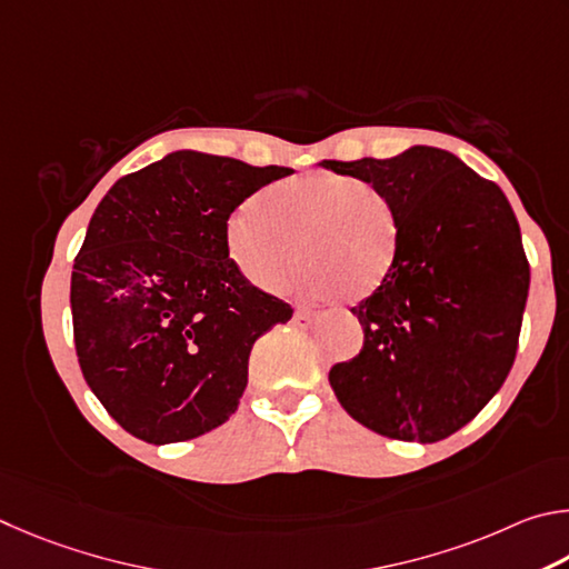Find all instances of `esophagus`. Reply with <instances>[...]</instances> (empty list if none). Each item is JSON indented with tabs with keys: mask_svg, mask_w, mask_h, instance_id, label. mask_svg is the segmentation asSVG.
Masks as SVG:
<instances>
[{
	"mask_svg": "<svg viewBox=\"0 0 569 569\" xmlns=\"http://www.w3.org/2000/svg\"><path fill=\"white\" fill-rule=\"evenodd\" d=\"M292 325H295V327H302V330H307V327L312 325V312L297 310V312L292 315Z\"/></svg>",
	"mask_w": 569,
	"mask_h": 569,
	"instance_id": "34e87169",
	"label": "esophagus"
}]
</instances>
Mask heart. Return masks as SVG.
I'll use <instances>...</instances> for the list:
<instances>
[{"mask_svg": "<svg viewBox=\"0 0 569 569\" xmlns=\"http://www.w3.org/2000/svg\"><path fill=\"white\" fill-rule=\"evenodd\" d=\"M227 252L269 295L284 292L305 262V292L360 302L390 277L400 219L362 179L315 172L284 179L249 199L227 222Z\"/></svg>", "mask_w": 569, "mask_h": 569, "instance_id": "b5f03b06", "label": "heart"}]
</instances>
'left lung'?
Instances as JSON below:
<instances>
[{"instance_id": "1", "label": "left lung", "mask_w": 569, "mask_h": 569, "mask_svg": "<svg viewBox=\"0 0 569 569\" xmlns=\"http://www.w3.org/2000/svg\"><path fill=\"white\" fill-rule=\"evenodd\" d=\"M322 164L380 189L400 219L390 277L352 307L365 345L332 367V390L377 435L445 440L512 370L530 290L512 207L495 182L437 147Z\"/></svg>"}]
</instances>
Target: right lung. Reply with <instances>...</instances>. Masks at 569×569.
Instances as JSON below:
<instances>
[{"mask_svg":"<svg viewBox=\"0 0 569 569\" xmlns=\"http://www.w3.org/2000/svg\"><path fill=\"white\" fill-rule=\"evenodd\" d=\"M290 167L174 152L119 179L72 269L79 367L129 435L184 442L234 415L257 337L292 307L239 272L227 219Z\"/></svg>","mask_w":569,"mask_h":569,"instance_id":"right-lung-1","label":"right lung"}]
</instances>
